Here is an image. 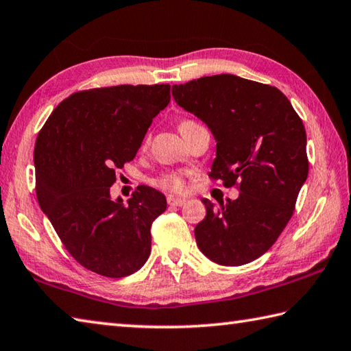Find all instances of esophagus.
<instances>
[{
  "instance_id": "34e87169",
  "label": "esophagus",
  "mask_w": 351,
  "mask_h": 351,
  "mask_svg": "<svg viewBox=\"0 0 351 351\" xmlns=\"http://www.w3.org/2000/svg\"><path fill=\"white\" fill-rule=\"evenodd\" d=\"M184 203H186L184 198H178V197H173V195L168 197V204L169 206H183Z\"/></svg>"
}]
</instances>
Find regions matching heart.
Returning <instances> with one entry per match:
<instances>
[{"instance_id": "b5f03b06", "label": "heart", "mask_w": 351, "mask_h": 351, "mask_svg": "<svg viewBox=\"0 0 351 351\" xmlns=\"http://www.w3.org/2000/svg\"><path fill=\"white\" fill-rule=\"evenodd\" d=\"M188 177H191V173L171 171V173L156 177L153 184L162 191L171 192V194H183V192L188 191Z\"/></svg>"}]
</instances>
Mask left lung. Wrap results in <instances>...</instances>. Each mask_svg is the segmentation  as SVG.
I'll list each match as a JSON object with an SVG mask.
<instances>
[{
    "instance_id": "1",
    "label": "left lung",
    "mask_w": 351,
    "mask_h": 351,
    "mask_svg": "<svg viewBox=\"0 0 351 351\" xmlns=\"http://www.w3.org/2000/svg\"><path fill=\"white\" fill-rule=\"evenodd\" d=\"M176 103L209 127L217 142L210 176L239 197L213 204L195 241L212 262L239 267L267 253L294 212L307 178L306 130L280 90L233 74L173 86Z\"/></svg>"
}]
</instances>
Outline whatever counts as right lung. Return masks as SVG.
Masks as SVG:
<instances>
[{
	"mask_svg": "<svg viewBox=\"0 0 351 351\" xmlns=\"http://www.w3.org/2000/svg\"><path fill=\"white\" fill-rule=\"evenodd\" d=\"M169 84H121L77 92L56 107L34 147L36 195L63 245L97 274L136 273L152 252L153 221L167 198L138 186L113 199L115 169L134 159Z\"/></svg>",
	"mask_w": 351,
	"mask_h": 351,
	"instance_id": "add662e5",
	"label": "right lung"
}]
</instances>
